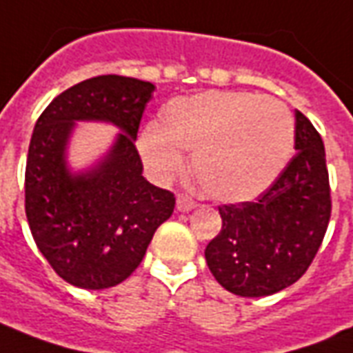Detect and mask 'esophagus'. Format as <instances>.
I'll list each match as a JSON object with an SVG mask.
<instances>
[{"mask_svg": "<svg viewBox=\"0 0 353 353\" xmlns=\"http://www.w3.org/2000/svg\"><path fill=\"white\" fill-rule=\"evenodd\" d=\"M194 205H196V202H194L190 196H187V194L177 196V210L179 211H190Z\"/></svg>", "mask_w": 353, "mask_h": 353, "instance_id": "34e87169", "label": "esophagus"}]
</instances>
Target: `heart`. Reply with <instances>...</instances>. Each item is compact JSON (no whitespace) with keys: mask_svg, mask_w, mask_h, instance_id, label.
I'll return each mask as SVG.
<instances>
[{"mask_svg":"<svg viewBox=\"0 0 353 353\" xmlns=\"http://www.w3.org/2000/svg\"><path fill=\"white\" fill-rule=\"evenodd\" d=\"M294 117L279 99L205 91L170 101L163 110V127L148 125L138 148L161 181L183 170L179 149L194 153V176L208 196L247 202L281 176L294 150Z\"/></svg>","mask_w":353,"mask_h":353,"instance_id":"b5f03b06","label":"heart"}]
</instances>
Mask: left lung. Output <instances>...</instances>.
<instances>
[{
  "mask_svg": "<svg viewBox=\"0 0 353 353\" xmlns=\"http://www.w3.org/2000/svg\"><path fill=\"white\" fill-rule=\"evenodd\" d=\"M297 153L252 202L219 205L223 228L205 247L216 283L241 297L271 296L299 281L331 219L330 174L320 132L296 112Z\"/></svg>",
  "mask_w": 353,
  "mask_h": 353,
  "instance_id": "1",
  "label": "left lung"
}]
</instances>
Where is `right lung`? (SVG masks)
I'll list each match as a JSON object with an SVG mask.
<instances>
[{
	"label": "right lung",
	"instance_id": "right-lung-1",
	"mask_svg": "<svg viewBox=\"0 0 353 353\" xmlns=\"http://www.w3.org/2000/svg\"><path fill=\"white\" fill-rule=\"evenodd\" d=\"M155 85L103 74L72 85L39 116L26 163V216L52 270L72 286L123 283L142 262L176 196L142 176L137 134ZM99 119L124 132L95 170L72 176L64 145L74 121Z\"/></svg>",
	"mask_w": 353,
	"mask_h": 353
}]
</instances>
